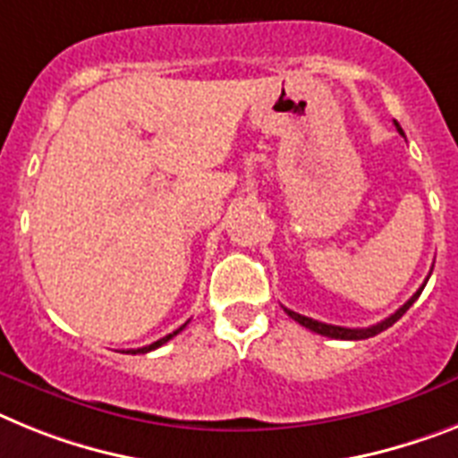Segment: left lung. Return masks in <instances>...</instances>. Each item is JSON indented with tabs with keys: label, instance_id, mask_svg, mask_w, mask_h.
Returning a JSON list of instances; mask_svg holds the SVG:
<instances>
[{
	"label": "left lung",
	"instance_id": "obj_1",
	"mask_svg": "<svg viewBox=\"0 0 458 458\" xmlns=\"http://www.w3.org/2000/svg\"><path fill=\"white\" fill-rule=\"evenodd\" d=\"M395 128H398V132L403 134V128H401V125H398V123H395ZM428 276H431V275H428ZM426 282H428V279H426ZM424 286H426V284H421V288H419L417 293H414L412 298H410V301H407L405 305L401 307V310H395V312L391 314V317H386V318H384V321H379V324L370 326V328H342V326L321 324V321H314V318H310V317H302V314L293 312V310H286V307H284V312H286L288 317L293 318V321H298V324H301V326H305V328H310V330H314V333H318V335L333 337V340H368V337L377 335V333L386 330V328H389V326H394L395 321H398V318H401L403 314H405L407 310H410V307H412V302L417 301L419 295H421Z\"/></svg>",
	"mask_w": 458,
	"mask_h": 458
}]
</instances>
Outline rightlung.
Here are the masks:
<instances>
[{"mask_svg": "<svg viewBox=\"0 0 458 458\" xmlns=\"http://www.w3.org/2000/svg\"><path fill=\"white\" fill-rule=\"evenodd\" d=\"M183 328H186V324H183L182 328H176L174 333H170V335H165V337H160V340H156V342H153V344H146V347H141V349H128V352H125V353H146V352H153V349L163 347L165 342H170L174 335H179V333H182Z\"/></svg>", "mask_w": 458, "mask_h": 458, "instance_id": "add662e5", "label": "right lung"}]
</instances>
